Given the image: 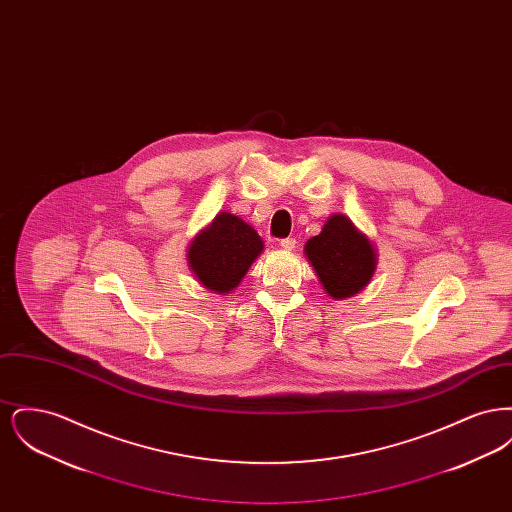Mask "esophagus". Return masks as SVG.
I'll return each instance as SVG.
<instances>
[{
    "label": "esophagus",
    "instance_id": "obj_1",
    "mask_svg": "<svg viewBox=\"0 0 512 512\" xmlns=\"http://www.w3.org/2000/svg\"><path fill=\"white\" fill-rule=\"evenodd\" d=\"M295 238H284V240H280V247L284 249V251H292V249H295Z\"/></svg>",
    "mask_w": 512,
    "mask_h": 512
}]
</instances>
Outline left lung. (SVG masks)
Returning <instances> with one entry per match:
<instances>
[{"mask_svg": "<svg viewBox=\"0 0 512 512\" xmlns=\"http://www.w3.org/2000/svg\"><path fill=\"white\" fill-rule=\"evenodd\" d=\"M305 255L332 299L361 292L376 270V249L345 215H332L305 244Z\"/></svg>", "mask_w": 512, "mask_h": 512, "instance_id": "8db88e82", "label": "left lung"}]
</instances>
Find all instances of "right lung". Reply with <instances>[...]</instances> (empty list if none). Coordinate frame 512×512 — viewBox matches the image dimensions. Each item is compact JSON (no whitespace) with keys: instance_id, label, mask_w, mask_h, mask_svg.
<instances>
[{"instance_id":"add662e5","label":"right lung","mask_w":512,"mask_h":512,"mask_svg":"<svg viewBox=\"0 0 512 512\" xmlns=\"http://www.w3.org/2000/svg\"><path fill=\"white\" fill-rule=\"evenodd\" d=\"M261 251V236L245 220L219 213L188 247V265L203 288L222 295L238 288Z\"/></svg>"}]
</instances>
